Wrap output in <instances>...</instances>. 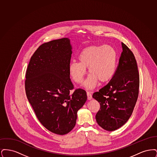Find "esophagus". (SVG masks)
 <instances>
[{
	"label": "esophagus",
	"mask_w": 157,
	"mask_h": 157,
	"mask_svg": "<svg viewBox=\"0 0 157 157\" xmlns=\"http://www.w3.org/2000/svg\"><path fill=\"white\" fill-rule=\"evenodd\" d=\"M86 94H87V98H88V100H90V99H92V95H91V94L90 93V92H87Z\"/></svg>",
	"instance_id": "esophagus-1"
}]
</instances>
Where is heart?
<instances>
[{
    "mask_svg": "<svg viewBox=\"0 0 157 157\" xmlns=\"http://www.w3.org/2000/svg\"><path fill=\"white\" fill-rule=\"evenodd\" d=\"M79 62L73 61L69 67L72 79L77 83L82 82L88 68L90 74L83 86L87 90L96 87L98 81H109L115 75L118 65V53L109 45H91L85 48L78 56Z\"/></svg>",
    "mask_w": 157,
    "mask_h": 157,
    "instance_id": "b5f03b06",
    "label": "heart"
}]
</instances>
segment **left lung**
<instances>
[{
  "instance_id": "8db88e82",
  "label": "left lung",
  "mask_w": 157,
  "mask_h": 157,
  "mask_svg": "<svg viewBox=\"0 0 157 157\" xmlns=\"http://www.w3.org/2000/svg\"><path fill=\"white\" fill-rule=\"evenodd\" d=\"M122 52L116 72L109 83L92 97L100 104L95 118L105 130L113 131L123 126L131 116L140 86V75L132 52L122 42Z\"/></svg>"
}]
</instances>
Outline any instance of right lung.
Returning <instances> with one entry per match:
<instances>
[{"label":"right lung","mask_w":157,"mask_h":157,"mask_svg":"<svg viewBox=\"0 0 157 157\" xmlns=\"http://www.w3.org/2000/svg\"><path fill=\"white\" fill-rule=\"evenodd\" d=\"M72 46L67 37L40 45L30 58L26 72L25 91L37 119L54 134H67L75 126L77 112L87 99L70 79Z\"/></svg>","instance_id":"right-lung-1"}]
</instances>
